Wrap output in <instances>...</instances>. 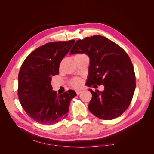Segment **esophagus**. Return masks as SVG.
I'll list each match as a JSON object with an SVG mask.
<instances>
[{"instance_id": "obj_1", "label": "esophagus", "mask_w": 154, "mask_h": 154, "mask_svg": "<svg viewBox=\"0 0 154 154\" xmlns=\"http://www.w3.org/2000/svg\"><path fill=\"white\" fill-rule=\"evenodd\" d=\"M82 92V91H80V90H78V91H76V94H80V93Z\"/></svg>"}]
</instances>
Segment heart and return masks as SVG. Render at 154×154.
Masks as SVG:
<instances>
[{
	"label": "heart",
	"mask_w": 154,
	"mask_h": 154,
	"mask_svg": "<svg viewBox=\"0 0 154 154\" xmlns=\"http://www.w3.org/2000/svg\"><path fill=\"white\" fill-rule=\"evenodd\" d=\"M80 55V54H78ZM83 83V79L80 77H75L72 78V80L70 81L69 85L71 87L74 88H78L82 86Z\"/></svg>",
	"instance_id": "obj_1"
}]
</instances>
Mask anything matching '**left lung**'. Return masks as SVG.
Instances as JSON below:
<instances>
[{
    "mask_svg": "<svg viewBox=\"0 0 154 154\" xmlns=\"http://www.w3.org/2000/svg\"><path fill=\"white\" fill-rule=\"evenodd\" d=\"M70 52L85 53L89 57L87 85H104L103 92L89 90L91 112L105 120L122 115L131 103L136 88L133 65L125 50L104 36L94 35L77 40Z\"/></svg>",
    "mask_w": 154,
    "mask_h": 154,
    "instance_id": "left-lung-1",
    "label": "left lung"
}]
</instances>
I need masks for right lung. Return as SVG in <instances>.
<instances>
[{
    "instance_id": "right-lung-1",
    "label": "right lung",
    "mask_w": 154,
    "mask_h": 154,
    "mask_svg": "<svg viewBox=\"0 0 154 154\" xmlns=\"http://www.w3.org/2000/svg\"><path fill=\"white\" fill-rule=\"evenodd\" d=\"M74 40L51 42L36 49L23 62L18 76V96L27 114L36 122L53 125L67 116L72 90L58 95L52 91L51 77L59 74V66Z\"/></svg>"
}]
</instances>
